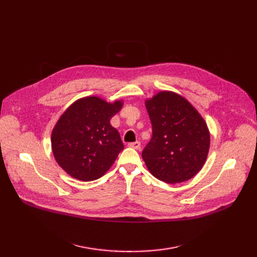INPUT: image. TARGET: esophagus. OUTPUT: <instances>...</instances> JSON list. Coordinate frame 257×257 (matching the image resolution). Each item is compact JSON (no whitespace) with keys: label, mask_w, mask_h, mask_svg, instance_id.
<instances>
[{"label":"esophagus","mask_w":257,"mask_h":257,"mask_svg":"<svg viewBox=\"0 0 257 257\" xmlns=\"http://www.w3.org/2000/svg\"><path fill=\"white\" fill-rule=\"evenodd\" d=\"M128 146H129L130 148H133V149L139 150L140 148H141V143H140V142H133V143H129Z\"/></svg>","instance_id":"34e87169"}]
</instances>
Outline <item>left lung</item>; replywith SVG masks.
Wrapping results in <instances>:
<instances>
[{
  "label": "left lung",
  "instance_id": "left-lung-1",
  "mask_svg": "<svg viewBox=\"0 0 257 257\" xmlns=\"http://www.w3.org/2000/svg\"><path fill=\"white\" fill-rule=\"evenodd\" d=\"M152 138L143 150L153 176L174 184L193 178L207 158L210 137L199 112L179 94L161 91L146 102Z\"/></svg>",
  "mask_w": 257,
  "mask_h": 257
}]
</instances>
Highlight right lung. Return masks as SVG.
<instances>
[{"label":"right lung","mask_w":257,"mask_h":257,"mask_svg":"<svg viewBox=\"0 0 257 257\" xmlns=\"http://www.w3.org/2000/svg\"><path fill=\"white\" fill-rule=\"evenodd\" d=\"M123 106L86 97L72 104L52 131V150L58 165L81 181L96 180L109 170L124 149L110 118Z\"/></svg>","instance_id":"right-lung-1"}]
</instances>
